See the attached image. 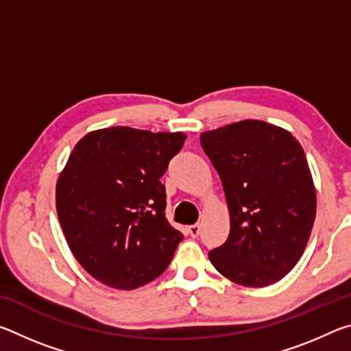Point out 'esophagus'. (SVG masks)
I'll return each mask as SVG.
<instances>
[{"mask_svg":"<svg viewBox=\"0 0 351 351\" xmlns=\"http://www.w3.org/2000/svg\"><path fill=\"white\" fill-rule=\"evenodd\" d=\"M199 226L198 224H193V226H189L187 228V234L190 235V237H193V239H197V237L199 235Z\"/></svg>","mask_w":351,"mask_h":351,"instance_id":"1","label":"esophagus"}]
</instances>
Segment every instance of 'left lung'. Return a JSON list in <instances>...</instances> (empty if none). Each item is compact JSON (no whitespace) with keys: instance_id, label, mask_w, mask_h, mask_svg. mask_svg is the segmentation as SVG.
<instances>
[{"instance_id":"left-lung-1","label":"left lung","mask_w":351,"mask_h":351,"mask_svg":"<svg viewBox=\"0 0 351 351\" xmlns=\"http://www.w3.org/2000/svg\"><path fill=\"white\" fill-rule=\"evenodd\" d=\"M223 184L230 230L209 252L219 274L247 288L280 280L304 254L316 219V187L293 134L246 119L201 133Z\"/></svg>"}]
</instances>
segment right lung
I'll return each instance as SVG.
<instances>
[{
	"mask_svg": "<svg viewBox=\"0 0 351 351\" xmlns=\"http://www.w3.org/2000/svg\"><path fill=\"white\" fill-rule=\"evenodd\" d=\"M186 138L110 127L71 152L56 186L58 221L82 268L106 287H144L173 258L184 235L165 218L159 180Z\"/></svg>",
	"mask_w": 351,
	"mask_h": 351,
	"instance_id": "right-lung-1",
	"label": "right lung"
}]
</instances>
